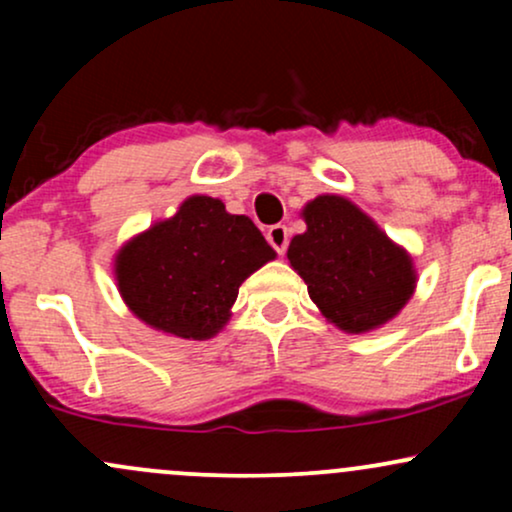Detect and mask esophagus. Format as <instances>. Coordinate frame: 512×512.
I'll use <instances>...</instances> for the list:
<instances>
[{"label":"esophagus","instance_id":"esophagus-1","mask_svg":"<svg viewBox=\"0 0 512 512\" xmlns=\"http://www.w3.org/2000/svg\"><path fill=\"white\" fill-rule=\"evenodd\" d=\"M267 240H269V245H272V248L279 252V255H284L286 248H289V228L281 226V223H276V226H269Z\"/></svg>","mask_w":512,"mask_h":512}]
</instances>
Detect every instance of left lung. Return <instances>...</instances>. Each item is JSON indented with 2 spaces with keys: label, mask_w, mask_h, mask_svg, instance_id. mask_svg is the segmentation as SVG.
<instances>
[{
  "label": "left lung",
  "mask_w": 512,
  "mask_h": 512,
  "mask_svg": "<svg viewBox=\"0 0 512 512\" xmlns=\"http://www.w3.org/2000/svg\"><path fill=\"white\" fill-rule=\"evenodd\" d=\"M301 216L286 257L327 322L366 334L397 317L419 281L409 252L346 197L310 199Z\"/></svg>",
  "instance_id": "1"
}]
</instances>
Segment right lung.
<instances>
[{
    "label": "right lung",
    "mask_w": 512,
    "mask_h": 512,
    "mask_svg": "<svg viewBox=\"0 0 512 512\" xmlns=\"http://www.w3.org/2000/svg\"><path fill=\"white\" fill-rule=\"evenodd\" d=\"M274 257L248 216L192 195L117 250L115 281L129 313L151 330L204 342L231 320L240 284Z\"/></svg>",
    "instance_id": "obj_1"
}]
</instances>
